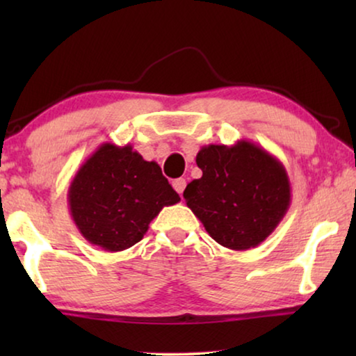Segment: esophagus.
<instances>
[{"mask_svg":"<svg viewBox=\"0 0 356 356\" xmlns=\"http://www.w3.org/2000/svg\"><path fill=\"white\" fill-rule=\"evenodd\" d=\"M172 184H173L175 191H177L178 194H183L184 188H186V179H184V178H177V179H173Z\"/></svg>","mask_w":356,"mask_h":356,"instance_id":"1","label":"esophagus"}]
</instances>
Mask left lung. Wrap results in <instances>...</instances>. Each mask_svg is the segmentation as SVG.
I'll list each match as a JSON object with an SVG mask.
<instances>
[{"label": "left lung", "mask_w": 356, "mask_h": 356, "mask_svg": "<svg viewBox=\"0 0 356 356\" xmlns=\"http://www.w3.org/2000/svg\"><path fill=\"white\" fill-rule=\"evenodd\" d=\"M202 177L183 197L218 245L235 251L256 248L275 230L291 202L286 170L251 140L204 145L197 152Z\"/></svg>", "instance_id": "obj_1"}]
</instances>
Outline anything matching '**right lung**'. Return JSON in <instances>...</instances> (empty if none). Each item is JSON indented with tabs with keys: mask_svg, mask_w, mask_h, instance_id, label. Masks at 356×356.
Segmentation results:
<instances>
[{
	"mask_svg": "<svg viewBox=\"0 0 356 356\" xmlns=\"http://www.w3.org/2000/svg\"><path fill=\"white\" fill-rule=\"evenodd\" d=\"M179 202L159 163L133 150L102 144L77 170L67 189L70 213L92 245L116 252L143 240L165 206Z\"/></svg>",
	"mask_w": 356,
	"mask_h": 356,
	"instance_id": "1",
	"label": "right lung"
}]
</instances>
